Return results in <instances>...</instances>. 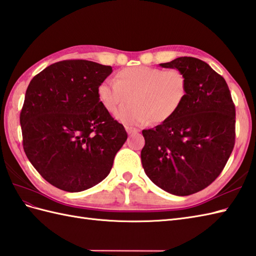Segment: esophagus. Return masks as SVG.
Segmentation results:
<instances>
[{
    "mask_svg": "<svg viewBox=\"0 0 256 256\" xmlns=\"http://www.w3.org/2000/svg\"><path fill=\"white\" fill-rule=\"evenodd\" d=\"M126 132H128V134H135V133H138V130L136 128H132V126H126Z\"/></svg>",
    "mask_w": 256,
    "mask_h": 256,
    "instance_id": "34e87169",
    "label": "esophagus"
}]
</instances>
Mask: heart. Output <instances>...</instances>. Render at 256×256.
Listing matches in <instances>:
<instances>
[{
	"instance_id": "b5f03b06",
	"label": "heart",
	"mask_w": 256,
	"mask_h": 256,
	"mask_svg": "<svg viewBox=\"0 0 256 256\" xmlns=\"http://www.w3.org/2000/svg\"><path fill=\"white\" fill-rule=\"evenodd\" d=\"M188 92V77L176 68L133 66L118 70L116 82L104 80L98 86L100 104L108 112H116L118 121L128 126H144L168 121L174 116Z\"/></svg>"
}]
</instances>
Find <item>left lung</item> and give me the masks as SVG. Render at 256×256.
I'll use <instances>...</instances> for the list:
<instances>
[{
	"label": "left lung",
	"mask_w": 256,
	"mask_h": 256,
	"mask_svg": "<svg viewBox=\"0 0 256 256\" xmlns=\"http://www.w3.org/2000/svg\"><path fill=\"white\" fill-rule=\"evenodd\" d=\"M162 68L186 75L188 92L176 114L142 130L140 158L147 176L178 196L207 188L222 174L236 138V108L224 78L206 62L181 56Z\"/></svg>",
	"instance_id": "8db88e82"
}]
</instances>
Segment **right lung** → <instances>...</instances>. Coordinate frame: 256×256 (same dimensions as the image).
Wrapping results in <instances>:
<instances>
[{
	"label": "right lung",
	"mask_w": 256,
	"mask_h": 256,
	"mask_svg": "<svg viewBox=\"0 0 256 256\" xmlns=\"http://www.w3.org/2000/svg\"><path fill=\"white\" fill-rule=\"evenodd\" d=\"M112 68L86 60L51 64L29 82L20 112L22 147L46 181L80 192L110 174L128 138L100 104L97 89Z\"/></svg>",
	"instance_id": "right-lung-1"
}]
</instances>
